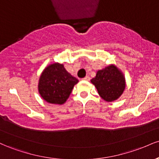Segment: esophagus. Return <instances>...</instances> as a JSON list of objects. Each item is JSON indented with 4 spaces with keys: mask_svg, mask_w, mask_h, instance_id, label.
<instances>
[{
    "mask_svg": "<svg viewBox=\"0 0 159 159\" xmlns=\"http://www.w3.org/2000/svg\"><path fill=\"white\" fill-rule=\"evenodd\" d=\"M82 79H83L84 81H90V76L87 75V76H86V77H84V78H82Z\"/></svg>",
    "mask_w": 159,
    "mask_h": 159,
    "instance_id": "34e87169",
    "label": "esophagus"
}]
</instances>
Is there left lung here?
<instances>
[{
  "instance_id": "obj_1",
  "label": "left lung",
  "mask_w": 159,
  "mask_h": 159,
  "mask_svg": "<svg viewBox=\"0 0 159 159\" xmlns=\"http://www.w3.org/2000/svg\"><path fill=\"white\" fill-rule=\"evenodd\" d=\"M98 94L106 102H113L123 94L125 88V77L114 65L98 70L91 80Z\"/></svg>"
}]
</instances>
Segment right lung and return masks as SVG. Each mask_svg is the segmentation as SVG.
I'll return each mask as SVG.
<instances>
[{
  "mask_svg": "<svg viewBox=\"0 0 159 159\" xmlns=\"http://www.w3.org/2000/svg\"><path fill=\"white\" fill-rule=\"evenodd\" d=\"M78 80L69 73L63 64L49 65L39 78L38 90L47 102L62 105L65 103Z\"/></svg>",
  "mask_w": 159,
  "mask_h": 159,
  "instance_id": "add662e5",
  "label": "right lung"
}]
</instances>
